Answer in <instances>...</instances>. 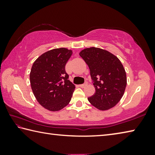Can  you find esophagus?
<instances>
[{"instance_id":"34e87169","label":"esophagus","mask_w":155,"mask_h":155,"mask_svg":"<svg viewBox=\"0 0 155 155\" xmlns=\"http://www.w3.org/2000/svg\"><path fill=\"white\" fill-rule=\"evenodd\" d=\"M87 85V83H85L84 84H81V85H80L79 86L81 87H82V88H83V87H86V86Z\"/></svg>"}]
</instances>
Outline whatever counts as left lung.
<instances>
[{
	"label": "left lung",
	"mask_w": 155,
	"mask_h": 155,
	"mask_svg": "<svg viewBox=\"0 0 155 155\" xmlns=\"http://www.w3.org/2000/svg\"><path fill=\"white\" fill-rule=\"evenodd\" d=\"M79 55L90 68L96 90L89 102L101 111L115 107L124 95L127 83L121 61L110 52L96 47L82 50Z\"/></svg>",
	"instance_id": "1"
}]
</instances>
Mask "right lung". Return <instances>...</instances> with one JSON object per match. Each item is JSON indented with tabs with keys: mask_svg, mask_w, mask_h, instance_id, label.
<instances>
[{
	"mask_svg": "<svg viewBox=\"0 0 155 155\" xmlns=\"http://www.w3.org/2000/svg\"><path fill=\"white\" fill-rule=\"evenodd\" d=\"M72 54L65 48H54L44 52L34 61L30 72V83L39 103L51 111L67 106L75 90L68 80L65 66Z\"/></svg>",
	"mask_w": 155,
	"mask_h": 155,
	"instance_id": "1",
	"label": "right lung"
}]
</instances>
